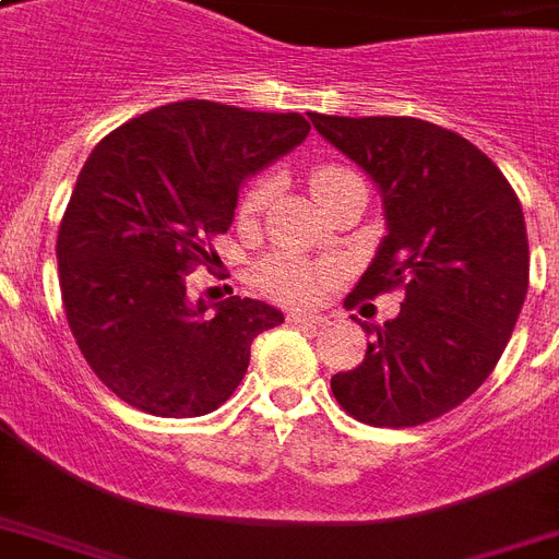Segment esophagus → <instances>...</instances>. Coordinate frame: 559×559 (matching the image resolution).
<instances>
[{
    "mask_svg": "<svg viewBox=\"0 0 559 559\" xmlns=\"http://www.w3.org/2000/svg\"><path fill=\"white\" fill-rule=\"evenodd\" d=\"M289 322L301 324V328H322V324H328V319L319 313H293L289 316Z\"/></svg>",
    "mask_w": 559,
    "mask_h": 559,
    "instance_id": "obj_1",
    "label": "esophagus"
}]
</instances>
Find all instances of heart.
<instances>
[{
    "instance_id": "1",
    "label": "heart",
    "mask_w": 559,
    "mask_h": 559,
    "mask_svg": "<svg viewBox=\"0 0 559 559\" xmlns=\"http://www.w3.org/2000/svg\"><path fill=\"white\" fill-rule=\"evenodd\" d=\"M359 179L350 168H342V165H319L313 170V193L316 200L324 197L331 188L342 186V182H354ZM270 200V179H258L252 186L246 188L243 200H240V214L243 217H254L258 211L266 205ZM258 281L261 287L270 293L272 298L278 301H289V305H305V301H313L319 293L328 284V270L322 266H313V263L298 261V258H289V254H270L258 263Z\"/></svg>"
}]
</instances>
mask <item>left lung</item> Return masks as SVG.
Here are the masks:
<instances>
[{
    "instance_id": "left-lung-1",
    "label": "left lung",
    "mask_w": 559,
    "mask_h": 559,
    "mask_svg": "<svg viewBox=\"0 0 559 559\" xmlns=\"http://www.w3.org/2000/svg\"><path fill=\"white\" fill-rule=\"evenodd\" d=\"M328 142L377 182L389 235L345 305L403 289L333 397L368 426H417L461 406L490 377L528 293V235L511 182L476 144L403 116L310 112ZM357 322V316H354Z\"/></svg>"
}]
</instances>
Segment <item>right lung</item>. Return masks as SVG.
Returning <instances> with one entry per match:
<instances>
[{
  "label": "right lung",
  "instance_id": "right-lung-1",
  "mask_svg": "<svg viewBox=\"0 0 559 559\" xmlns=\"http://www.w3.org/2000/svg\"><path fill=\"white\" fill-rule=\"evenodd\" d=\"M310 133L298 112L165 104L100 139L57 231L72 336L112 394L156 417L223 406L258 333L284 316L258 298L188 301L186 275L217 258L237 191Z\"/></svg>",
  "mask_w": 559,
  "mask_h": 559
}]
</instances>
